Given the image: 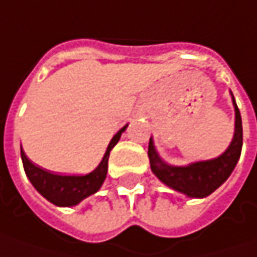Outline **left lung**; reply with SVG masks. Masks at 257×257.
<instances>
[{
	"instance_id": "8db88e82",
	"label": "left lung",
	"mask_w": 257,
	"mask_h": 257,
	"mask_svg": "<svg viewBox=\"0 0 257 257\" xmlns=\"http://www.w3.org/2000/svg\"><path fill=\"white\" fill-rule=\"evenodd\" d=\"M232 100L234 105V136L227 150L216 159L196 162L187 166H170L164 163L159 157L154 149L153 139H150V167L160 182H163L166 186H169L176 192L186 194L187 197L202 199L212 194L217 187H220L227 180V177L232 174L233 169L239 162L243 144L242 117L233 94Z\"/></svg>"
}]
</instances>
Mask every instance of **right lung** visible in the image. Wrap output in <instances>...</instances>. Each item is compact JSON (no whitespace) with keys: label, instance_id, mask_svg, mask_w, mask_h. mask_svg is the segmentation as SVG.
Returning <instances> with one entry per match:
<instances>
[{"label":"right lung","instance_id":"right-lung-1","mask_svg":"<svg viewBox=\"0 0 257 257\" xmlns=\"http://www.w3.org/2000/svg\"><path fill=\"white\" fill-rule=\"evenodd\" d=\"M127 128L124 125L121 130H118L117 134L111 139L108 144L105 154H104L101 163L98 164L93 172L84 174V176H60L50 173L35 166L27 156L24 150L21 149V159L24 164V170L27 177L30 179L31 184L35 187V190L44 196L48 202H51L55 206L60 207H71L75 206L85 197L91 196L98 189L105 180L107 176V169H108V157L113 147L120 140L123 132Z\"/></svg>","mask_w":257,"mask_h":257}]
</instances>
